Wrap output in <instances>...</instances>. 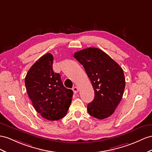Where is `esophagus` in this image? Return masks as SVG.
<instances>
[{"instance_id": "1", "label": "esophagus", "mask_w": 152, "mask_h": 152, "mask_svg": "<svg viewBox=\"0 0 152 152\" xmlns=\"http://www.w3.org/2000/svg\"><path fill=\"white\" fill-rule=\"evenodd\" d=\"M72 91H73V92H74V93H77V92L79 91V88H77V87H74L73 88H72Z\"/></svg>"}]
</instances>
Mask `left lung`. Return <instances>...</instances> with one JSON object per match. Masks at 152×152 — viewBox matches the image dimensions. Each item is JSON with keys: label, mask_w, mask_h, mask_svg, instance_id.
<instances>
[{"label": "left lung", "mask_w": 152, "mask_h": 152, "mask_svg": "<svg viewBox=\"0 0 152 152\" xmlns=\"http://www.w3.org/2000/svg\"><path fill=\"white\" fill-rule=\"evenodd\" d=\"M74 57L83 66L94 91V98L87 111L98 119L114 113L122 99L125 78L119 65L103 50L88 48L76 52Z\"/></svg>", "instance_id": "obj_1"}]
</instances>
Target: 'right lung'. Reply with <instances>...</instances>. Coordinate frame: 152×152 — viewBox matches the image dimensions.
Here are the masks:
<instances>
[{"mask_svg": "<svg viewBox=\"0 0 152 152\" xmlns=\"http://www.w3.org/2000/svg\"><path fill=\"white\" fill-rule=\"evenodd\" d=\"M53 64L50 53L39 58L27 73L25 85L36 111L46 119L57 121L67 114L73 92L64 86L60 74L54 72Z\"/></svg>", "mask_w": 152, "mask_h": 152, "instance_id": "obj_1", "label": "right lung"}]
</instances>
